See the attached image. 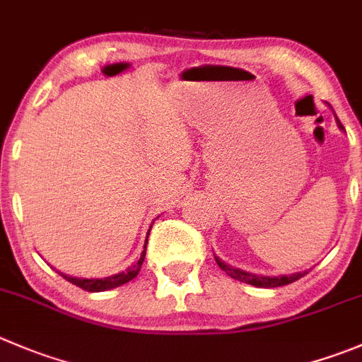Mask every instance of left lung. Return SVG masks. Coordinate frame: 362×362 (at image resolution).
I'll list each match as a JSON object with an SVG mask.
<instances>
[{
  "mask_svg": "<svg viewBox=\"0 0 362 362\" xmlns=\"http://www.w3.org/2000/svg\"><path fill=\"white\" fill-rule=\"evenodd\" d=\"M338 120V118H336ZM338 125L339 129H343L341 122L338 120ZM217 262V265L221 267V269L226 272L230 278L237 279V281H242V283H247V285H252V286H258V288H278V286H285V285H290V283L297 281V279H300L303 276L308 274V270H304V272H296V274H290V276H258V274H251V272H245V270H240V269H235V267L231 265H226V263L223 262V259H219L217 256H214Z\"/></svg>",
  "mask_w": 362,
  "mask_h": 362,
  "instance_id": "1",
  "label": "left lung"
}]
</instances>
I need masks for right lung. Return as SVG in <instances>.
<instances>
[{"mask_svg": "<svg viewBox=\"0 0 362 362\" xmlns=\"http://www.w3.org/2000/svg\"><path fill=\"white\" fill-rule=\"evenodd\" d=\"M146 242H148V237H146ZM145 255H146V244H145V249H143L141 256H139L138 262L132 263L131 267H129L127 270H124V272H118V274H113L110 276V278H103V279H97V278H92V279H86V278H72V276H66V274H59L63 276V278L66 279V281H70L72 285L79 286V288L86 290V292H106V290H113L117 288V286H122L125 285V283H129L131 279H134L136 276L139 274V270H141V265L143 262H145Z\"/></svg>", "mask_w": 362, "mask_h": 362, "instance_id": "add662e5", "label": "right lung"}]
</instances>
